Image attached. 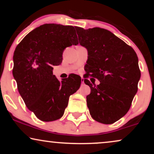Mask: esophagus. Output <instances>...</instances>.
Masks as SVG:
<instances>
[{"mask_svg":"<svg viewBox=\"0 0 154 154\" xmlns=\"http://www.w3.org/2000/svg\"><path fill=\"white\" fill-rule=\"evenodd\" d=\"M81 83H82V85H83L84 84V79H81Z\"/></svg>","mask_w":154,"mask_h":154,"instance_id":"obj_1","label":"esophagus"}]
</instances>
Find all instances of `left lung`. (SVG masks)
Masks as SVG:
<instances>
[{"label": "left lung", "instance_id": "obj_1", "mask_svg": "<svg viewBox=\"0 0 154 154\" xmlns=\"http://www.w3.org/2000/svg\"><path fill=\"white\" fill-rule=\"evenodd\" d=\"M75 29L79 43L88 51L84 82L91 89L86 97L90 113L96 121L112 124L128 113L137 92L141 76L137 55L106 29ZM90 76L98 79L100 85L90 83Z\"/></svg>", "mask_w": 154, "mask_h": 154}]
</instances>
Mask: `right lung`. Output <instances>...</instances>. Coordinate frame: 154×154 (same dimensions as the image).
Returning <instances> with one entry per match:
<instances>
[{"label":"right lung","instance_id":"obj_1","mask_svg":"<svg viewBox=\"0 0 154 154\" xmlns=\"http://www.w3.org/2000/svg\"><path fill=\"white\" fill-rule=\"evenodd\" d=\"M78 44L73 26L45 24L29 33L15 48L12 74L18 91L29 110L42 121L60 119L69 97L81 86L78 75L60 81L52 73V66L62 63L65 48Z\"/></svg>","mask_w":154,"mask_h":154}]
</instances>
